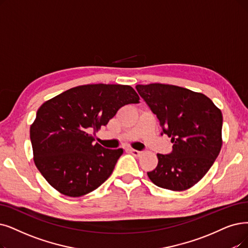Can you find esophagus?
<instances>
[{
    "label": "esophagus",
    "mask_w": 248,
    "mask_h": 248,
    "mask_svg": "<svg viewBox=\"0 0 248 248\" xmlns=\"http://www.w3.org/2000/svg\"><path fill=\"white\" fill-rule=\"evenodd\" d=\"M129 153H130V154H132V155H135V156H138V155H140L141 154V152L137 151V150H132V148H130V150H129Z\"/></svg>",
    "instance_id": "1"
}]
</instances>
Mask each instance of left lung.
<instances>
[{
    "label": "left lung",
    "instance_id": "8db88e82",
    "mask_svg": "<svg viewBox=\"0 0 248 248\" xmlns=\"http://www.w3.org/2000/svg\"><path fill=\"white\" fill-rule=\"evenodd\" d=\"M136 91L171 138L170 154H157L158 164L147 172L156 186L181 191L199 182L222 147V112L211 98L187 88L162 83L138 84Z\"/></svg>",
    "mask_w": 248,
    "mask_h": 248
}]
</instances>
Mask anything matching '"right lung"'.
<instances>
[{
    "label": "right lung",
    "instance_id": "1",
    "mask_svg": "<svg viewBox=\"0 0 248 248\" xmlns=\"http://www.w3.org/2000/svg\"><path fill=\"white\" fill-rule=\"evenodd\" d=\"M140 96L129 85L87 84L70 88L37 110L31 127L34 163L45 179L67 196L100 187L113 173L123 148L93 142L95 132Z\"/></svg>",
    "mask_w": 248,
    "mask_h": 248
}]
</instances>
